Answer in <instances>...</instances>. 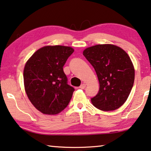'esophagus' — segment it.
<instances>
[{
    "instance_id": "34e87169",
    "label": "esophagus",
    "mask_w": 151,
    "mask_h": 151,
    "mask_svg": "<svg viewBox=\"0 0 151 151\" xmlns=\"http://www.w3.org/2000/svg\"><path fill=\"white\" fill-rule=\"evenodd\" d=\"M85 87H86V85H85V83H83V84L81 85V86H80V88L81 89H84L85 88Z\"/></svg>"
}]
</instances>
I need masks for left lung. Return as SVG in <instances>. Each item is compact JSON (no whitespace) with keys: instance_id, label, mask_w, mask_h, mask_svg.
Here are the masks:
<instances>
[{"instance_id":"left-lung-1","label":"left lung","mask_w":151,"mask_h":151,"mask_svg":"<svg viewBox=\"0 0 151 151\" xmlns=\"http://www.w3.org/2000/svg\"><path fill=\"white\" fill-rule=\"evenodd\" d=\"M83 54L95 69L100 83L92 104L103 111L119 109L134 85L135 70L129 56L121 47L110 44L88 47Z\"/></svg>"}]
</instances>
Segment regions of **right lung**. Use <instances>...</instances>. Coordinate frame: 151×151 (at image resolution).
Returning a JSON list of instances; mask_svg holds the SVG:
<instances>
[{"instance_id":"add662e5","label":"right lung","mask_w":151,"mask_h":151,"mask_svg":"<svg viewBox=\"0 0 151 151\" xmlns=\"http://www.w3.org/2000/svg\"><path fill=\"white\" fill-rule=\"evenodd\" d=\"M73 52L70 47L45 46L27 61L24 70L26 93L42 113L58 114L68 105L75 89L68 84L63 66Z\"/></svg>"}]
</instances>
